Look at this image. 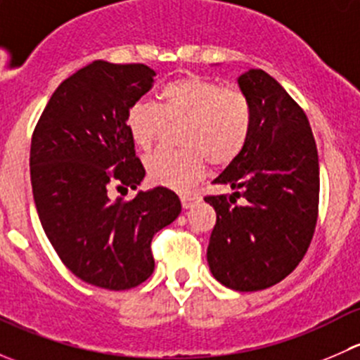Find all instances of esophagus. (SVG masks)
Wrapping results in <instances>:
<instances>
[{"mask_svg": "<svg viewBox=\"0 0 360 360\" xmlns=\"http://www.w3.org/2000/svg\"><path fill=\"white\" fill-rule=\"evenodd\" d=\"M200 202V197L197 193H184L181 195V203H183V209H191L195 203Z\"/></svg>", "mask_w": 360, "mask_h": 360, "instance_id": "obj_1", "label": "esophagus"}]
</instances>
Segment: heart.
Masks as SVG:
<instances>
[{
    "instance_id": "1",
    "label": "heart",
    "mask_w": 360,
    "mask_h": 360,
    "mask_svg": "<svg viewBox=\"0 0 360 360\" xmlns=\"http://www.w3.org/2000/svg\"><path fill=\"white\" fill-rule=\"evenodd\" d=\"M181 150L157 151L146 158L153 184L186 190L207 169L226 167L244 151L252 130V104L237 86H221L202 76H183L160 89L157 106L148 101L130 104L125 127L139 150L148 151L167 125H177Z\"/></svg>"
}]
</instances>
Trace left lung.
<instances>
[{
  "mask_svg": "<svg viewBox=\"0 0 360 360\" xmlns=\"http://www.w3.org/2000/svg\"><path fill=\"white\" fill-rule=\"evenodd\" d=\"M238 85L252 104V130L244 151L214 179L235 193L205 197L216 210L207 261L216 281L250 292L284 281L307 254L321 179L303 108L263 69H249Z\"/></svg>",
  "mask_w": 360,
  "mask_h": 360,
  "instance_id": "8db88e82",
  "label": "left lung"
}]
</instances>
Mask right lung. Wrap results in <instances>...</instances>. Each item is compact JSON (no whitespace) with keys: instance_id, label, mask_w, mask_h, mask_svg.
<instances>
[{"instance_id":"obj_1","label":"right lung","mask_w":360,"mask_h":360,"mask_svg":"<svg viewBox=\"0 0 360 360\" xmlns=\"http://www.w3.org/2000/svg\"><path fill=\"white\" fill-rule=\"evenodd\" d=\"M153 76L144 64L94 60L57 86L32 132L29 167L43 230L76 277L110 291L153 274V235L181 212L163 186L111 200V188L136 190L146 174L125 115Z\"/></svg>"}]
</instances>
